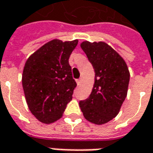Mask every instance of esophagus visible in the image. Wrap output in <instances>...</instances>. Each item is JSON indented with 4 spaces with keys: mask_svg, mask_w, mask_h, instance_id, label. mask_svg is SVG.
Segmentation results:
<instances>
[{
    "mask_svg": "<svg viewBox=\"0 0 153 153\" xmlns=\"http://www.w3.org/2000/svg\"><path fill=\"white\" fill-rule=\"evenodd\" d=\"M82 80H83V78H82V77H81V78H79V79H77L76 80L77 84H78V85H79L80 83H81V82H82Z\"/></svg>",
    "mask_w": 153,
    "mask_h": 153,
    "instance_id": "esophagus-1",
    "label": "esophagus"
}]
</instances>
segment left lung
Listing matches in <instances>:
<instances>
[{
  "instance_id": "obj_1",
  "label": "left lung",
  "mask_w": 153,
  "mask_h": 153,
  "mask_svg": "<svg viewBox=\"0 0 153 153\" xmlns=\"http://www.w3.org/2000/svg\"><path fill=\"white\" fill-rule=\"evenodd\" d=\"M80 47L95 72L90 96L80 101L84 118L101 125L118 115L128 93L129 71L125 60L105 42L84 41Z\"/></svg>"
}]
</instances>
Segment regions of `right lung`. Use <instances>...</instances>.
<instances>
[{
	"label": "right lung",
	"instance_id": "1",
	"mask_svg": "<svg viewBox=\"0 0 153 153\" xmlns=\"http://www.w3.org/2000/svg\"><path fill=\"white\" fill-rule=\"evenodd\" d=\"M78 42L49 41L25 62L22 74L25 99L29 111L42 123L58 120L72 100L77 84L69 58Z\"/></svg>",
	"mask_w": 153,
	"mask_h": 153
}]
</instances>
